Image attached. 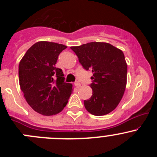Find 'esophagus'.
Returning <instances> with one entry per match:
<instances>
[{"label":"esophagus","mask_w":157,"mask_h":157,"mask_svg":"<svg viewBox=\"0 0 157 157\" xmlns=\"http://www.w3.org/2000/svg\"><path fill=\"white\" fill-rule=\"evenodd\" d=\"M74 85H75V86H76V87L79 88V87H80V86H81V83H80V82H79V81H77H77H75V82H74Z\"/></svg>","instance_id":"esophagus-1"}]
</instances>
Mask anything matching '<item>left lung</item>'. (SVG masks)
I'll list each match as a JSON object with an SVG mask.
<instances>
[{
  "instance_id": "1",
  "label": "left lung",
  "mask_w": 157,
  "mask_h": 157,
  "mask_svg": "<svg viewBox=\"0 0 157 157\" xmlns=\"http://www.w3.org/2000/svg\"><path fill=\"white\" fill-rule=\"evenodd\" d=\"M86 71L91 70L93 95L83 104L92 115L110 113L121 101L127 83V64L120 49L105 42H89L71 47Z\"/></svg>"
}]
</instances>
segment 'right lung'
Returning a JSON list of instances; mask_svg holds the SVG:
<instances>
[{
	"label": "right lung",
	"instance_id": "add662e5",
	"mask_svg": "<svg viewBox=\"0 0 157 157\" xmlns=\"http://www.w3.org/2000/svg\"><path fill=\"white\" fill-rule=\"evenodd\" d=\"M67 46L39 42L28 49L19 64V80L26 102L33 110L52 115L63 110L72 93L62 70L55 67L59 54Z\"/></svg>",
	"mask_w": 157,
	"mask_h": 157
}]
</instances>
